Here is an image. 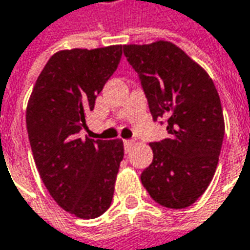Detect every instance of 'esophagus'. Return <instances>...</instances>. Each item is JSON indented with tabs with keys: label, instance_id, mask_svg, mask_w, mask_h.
Returning <instances> with one entry per match:
<instances>
[{
	"label": "esophagus",
	"instance_id": "34e87169",
	"mask_svg": "<svg viewBox=\"0 0 250 250\" xmlns=\"http://www.w3.org/2000/svg\"><path fill=\"white\" fill-rule=\"evenodd\" d=\"M124 144H125V152H129L131 148L134 146V141H125Z\"/></svg>",
	"mask_w": 250,
	"mask_h": 250
}]
</instances>
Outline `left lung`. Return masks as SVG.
Returning a JSON list of instances; mask_svg holds the SVG:
<instances>
[{"mask_svg": "<svg viewBox=\"0 0 250 250\" xmlns=\"http://www.w3.org/2000/svg\"><path fill=\"white\" fill-rule=\"evenodd\" d=\"M124 54L141 78L152 118L168 122V138L149 145L153 161L141 175L142 185L159 205L188 208L209 187L219 162V94L205 69L169 41L124 45Z\"/></svg>", "mask_w": 250, "mask_h": 250, "instance_id": "8db88e82", "label": "left lung"}]
</instances>
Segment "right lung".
Returning a JSON list of instances; mask_svg holds the SVG:
<instances>
[{
    "mask_svg": "<svg viewBox=\"0 0 250 250\" xmlns=\"http://www.w3.org/2000/svg\"><path fill=\"white\" fill-rule=\"evenodd\" d=\"M121 55L122 45L58 51L28 99V138L40 176L54 201L81 219L101 216L114 198L122 139L94 141L80 131Z\"/></svg>",
    "mask_w": 250,
    "mask_h": 250,
    "instance_id": "add662e5",
    "label": "right lung"
}]
</instances>
